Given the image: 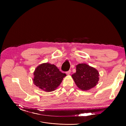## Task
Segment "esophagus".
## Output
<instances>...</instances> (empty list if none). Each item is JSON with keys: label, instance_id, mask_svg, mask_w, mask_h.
<instances>
[{"label": "esophagus", "instance_id": "obj_1", "mask_svg": "<svg viewBox=\"0 0 126 126\" xmlns=\"http://www.w3.org/2000/svg\"><path fill=\"white\" fill-rule=\"evenodd\" d=\"M70 72H71V70H68V71H67L66 72V74H67V75H70Z\"/></svg>", "mask_w": 126, "mask_h": 126}]
</instances>
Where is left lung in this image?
Wrapping results in <instances>:
<instances>
[{
	"mask_svg": "<svg viewBox=\"0 0 126 126\" xmlns=\"http://www.w3.org/2000/svg\"><path fill=\"white\" fill-rule=\"evenodd\" d=\"M99 76V72L94 68L86 63H79L76 66V72L72 77L80 89L88 90L96 86Z\"/></svg>",
	"mask_w": 126,
	"mask_h": 126,
	"instance_id": "1",
	"label": "left lung"
}]
</instances>
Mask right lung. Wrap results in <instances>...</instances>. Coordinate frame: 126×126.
Masks as SVG:
<instances>
[{
  "instance_id": "1",
  "label": "right lung",
  "mask_w": 126,
  "mask_h": 126,
  "mask_svg": "<svg viewBox=\"0 0 126 126\" xmlns=\"http://www.w3.org/2000/svg\"><path fill=\"white\" fill-rule=\"evenodd\" d=\"M33 82L36 86L47 92L54 91L62 82L66 75L59 71L54 64L42 63L33 72Z\"/></svg>"
}]
</instances>
